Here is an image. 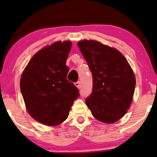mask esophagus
I'll use <instances>...</instances> for the list:
<instances>
[{
    "label": "esophagus",
    "mask_w": 157,
    "mask_h": 157,
    "mask_svg": "<svg viewBox=\"0 0 157 157\" xmlns=\"http://www.w3.org/2000/svg\"><path fill=\"white\" fill-rule=\"evenodd\" d=\"M75 85L77 87V88H80V82H75Z\"/></svg>",
    "instance_id": "esophagus-1"
}]
</instances>
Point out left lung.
I'll return each instance as SVG.
<instances>
[{
	"instance_id": "1",
	"label": "left lung",
	"mask_w": 157,
	"mask_h": 157,
	"mask_svg": "<svg viewBox=\"0 0 157 157\" xmlns=\"http://www.w3.org/2000/svg\"><path fill=\"white\" fill-rule=\"evenodd\" d=\"M93 76V90L85 103L93 116L113 123L127 113L133 97L136 77L124 56L117 49L96 40L77 43Z\"/></svg>"
}]
</instances>
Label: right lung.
<instances>
[{"mask_svg": "<svg viewBox=\"0 0 157 157\" xmlns=\"http://www.w3.org/2000/svg\"><path fill=\"white\" fill-rule=\"evenodd\" d=\"M70 41H58L33 56L21 75L20 89L26 108L37 122L58 125L68 117L79 90L67 80L66 61Z\"/></svg>", "mask_w": 157, "mask_h": 157, "instance_id": "1", "label": "right lung"}]
</instances>
